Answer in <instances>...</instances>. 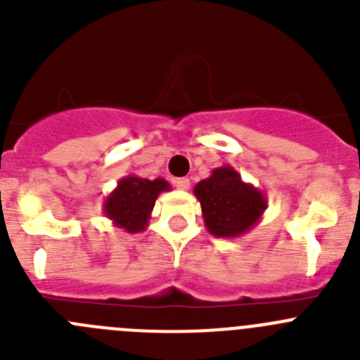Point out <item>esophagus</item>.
<instances>
[{
  "instance_id": "obj_1",
  "label": "esophagus",
  "mask_w": 360,
  "mask_h": 360,
  "mask_svg": "<svg viewBox=\"0 0 360 360\" xmlns=\"http://www.w3.org/2000/svg\"><path fill=\"white\" fill-rule=\"evenodd\" d=\"M174 186H176L180 191H187L191 186L189 178H176V180H174Z\"/></svg>"
}]
</instances>
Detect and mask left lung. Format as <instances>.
Listing matches in <instances>:
<instances>
[{"label": "left lung", "instance_id": "left-lung-1", "mask_svg": "<svg viewBox=\"0 0 360 360\" xmlns=\"http://www.w3.org/2000/svg\"><path fill=\"white\" fill-rule=\"evenodd\" d=\"M202 205L205 227L216 238H240L256 227L266 209V196L252 184L241 180L232 165L212 169L193 189Z\"/></svg>", "mask_w": 360, "mask_h": 360}]
</instances>
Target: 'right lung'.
Masks as SVG:
<instances>
[{"label": "right lung", "mask_w": 360, "mask_h": 360, "mask_svg": "<svg viewBox=\"0 0 360 360\" xmlns=\"http://www.w3.org/2000/svg\"><path fill=\"white\" fill-rule=\"evenodd\" d=\"M171 191V186L164 178H141L136 174L120 178L117 187L104 198L103 212L113 225L124 229L129 234L146 231L151 218L158 195Z\"/></svg>", "instance_id": "1"}]
</instances>
